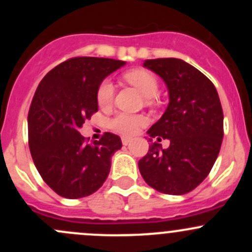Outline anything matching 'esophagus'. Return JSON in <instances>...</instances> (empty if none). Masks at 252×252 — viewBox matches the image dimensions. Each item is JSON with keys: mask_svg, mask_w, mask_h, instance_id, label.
Segmentation results:
<instances>
[{"mask_svg": "<svg viewBox=\"0 0 252 252\" xmlns=\"http://www.w3.org/2000/svg\"><path fill=\"white\" fill-rule=\"evenodd\" d=\"M122 144H123L124 146H126V145L130 144V139H129V138H122Z\"/></svg>", "mask_w": 252, "mask_h": 252, "instance_id": "obj_1", "label": "esophagus"}]
</instances>
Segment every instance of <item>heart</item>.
<instances>
[{
    "mask_svg": "<svg viewBox=\"0 0 252 252\" xmlns=\"http://www.w3.org/2000/svg\"><path fill=\"white\" fill-rule=\"evenodd\" d=\"M128 83L135 86L147 98H152L158 94L159 84L151 72L145 69H133L124 74ZM114 85L110 79H105L97 89V103L100 107H108L113 102ZM146 118L142 116H133L128 113H118L110 121V126L114 131L123 135H134L144 124Z\"/></svg>",
    "mask_w": 252,
    "mask_h": 252,
    "instance_id": "1",
    "label": "heart"
}]
</instances>
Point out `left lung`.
I'll return each mask as SVG.
<instances>
[{"label": "left lung", "mask_w": 252, "mask_h": 252, "mask_svg": "<svg viewBox=\"0 0 252 252\" xmlns=\"http://www.w3.org/2000/svg\"><path fill=\"white\" fill-rule=\"evenodd\" d=\"M144 67L163 79L169 94L166 112L147 134L171 144L162 149L152 142L139 169L157 191L184 195L204 182L220 154L223 111L218 93L210 79L183 60H146Z\"/></svg>", "instance_id": "left-lung-1"}]
</instances>
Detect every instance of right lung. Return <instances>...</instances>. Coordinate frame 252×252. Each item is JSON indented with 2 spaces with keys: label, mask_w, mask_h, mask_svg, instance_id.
Instances as JSON below:
<instances>
[{
  "label": "right lung",
  "mask_w": 252,
  "mask_h": 252,
  "mask_svg": "<svg viewBox=\"0 0 252 252\" xmlns=\"http://www.w3.org/2000/svg\"><path fill=\"white\" fill-rule=\"evenodd\" d=\"M124 64L111 58H70L50 70L35 91L28 114L30 154L60 196H89L107 179L121 138L105 133L88 144L79 129L98 110L96 95L103 79Z\"/></svg>",
  "instance_id": "right-lung-1"
}]
</instances>
